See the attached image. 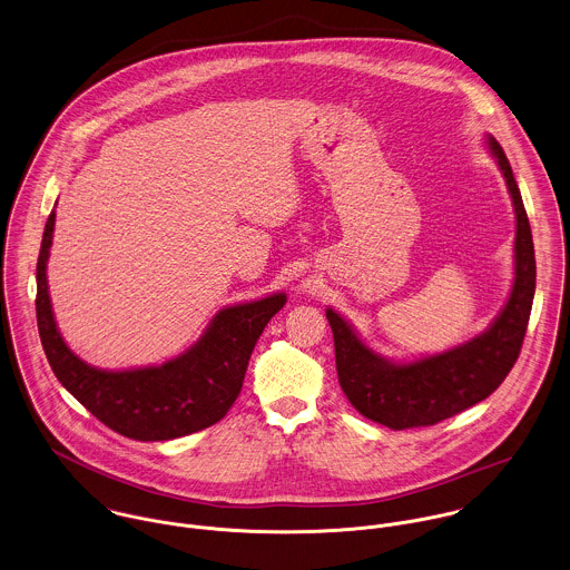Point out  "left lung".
<instances>
[{"label": "left lung", "instance_id": "8db88e82", "mask_svg": "<svg viewBox=\"0 0 570 570\" xmlns=\"http://www.w3.org/2000/svg\"><path fill=\"white\" fill-rule=\"evenodd\" d=\"M489 147L515 209V279L509 302L491 328L448 352L414 363H392L361 342L340 313L326 311L335 337L343 394L358 414L390 430L436 425L484 401L520 356L535 295V250L527 209L504 149L493 136H489Z\"/></svg>", "mask_w": 570, "mask_h": 570}]
</instances>
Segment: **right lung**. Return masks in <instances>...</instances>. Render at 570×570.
I'll return each instance as SVG.
<instances>
[{
  "label": "right lung",
  "instance_id": "obj_1",
  "mask_svg": "<svg viewBox=\"0 0 570 570\" xmlns=\"http://www.w3.org/2000/svg\"><path fill=\"white\" fill-rule=\"evenodd\" d=\"M55 209L43 228L37 259V328L48 363L61 385L104 425L134 441H171L200 432L235 403L250 352L286 295L223 308L200 342L180 356L151 367L108 372L83 363L57 331L46 262L52 244Z\"/></svg>",
  "mask_w": 570,
  "mask_h": 570
}]
</instances>
